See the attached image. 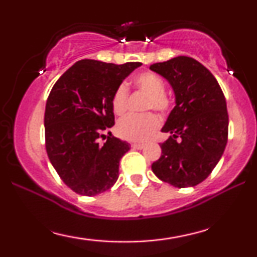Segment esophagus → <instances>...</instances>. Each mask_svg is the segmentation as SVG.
Returning a JSON list of instances; mask_svg holds the SVG:
<instances>
[{
  "mask_svg": "<svg viewBox=\"0 0 257 257\" xmlns=\"http://www.w3.org/2000/svg\"><path fill=\"white\" fill-rule=\"evenodd\" d=\"M132 147H133V149H135V150H141V149H144V147H145V144L135 143V144H133Z\"/></svg>",
  "mask_w": 257,
  "mask_h": 257,
  "instance_id": "34e87169",
  "label": "esophagus"
}]
</instances>
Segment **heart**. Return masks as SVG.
<instances>
[{
  "label": "heart",
  "mask_w": 257,
  "mask_h": 257,
  "mask_svg": "<svg viewBox=\"0 0 257 257\" xmlns=\"http://www.w3.org/2000/svg\"><path fill=\"white\" fill-rule=\"evenodd\" d=\"M134 84L138 90L146 94L145 110L166 113L170 107V99L164 93V82L157 73L144 71L135 76ZM112 110L116 114H124L128 110V89L124 84L116 88L111 99ZM159 126V118L155 113L129 114L118 122L117 132L119 137L129 141H144L149 139Z\"/></svg>",
  "instance_id": "b5f03b06"
}]
</instances>
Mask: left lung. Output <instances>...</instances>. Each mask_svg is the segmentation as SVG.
<instances>
[{
  "label": "left lung",
  "mask_w": 257,
  "mask_h": 257,
  "mask_svg": "<svg viewBox=\"0 0 257 257\" xmlns=\"http://www.w3.org/2000/svg\"><path fill=\"white\" fill-rule=\"evenodd\" d=\"M150 70L166 78L175 94V107L162 128L170 137L161 144L152 172L175 187H193L210 175L225 151V95L213 73L193 58L176 57L152 64Z\"/></svg>",
  "instance_id": "8db88e82"
}]
</instances>
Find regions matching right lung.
Instances as JSON below:
<instances>
[{
    "mask_svg": "<svg viewBox=\"0 0 257 257\" xmlns=\"http://www.w3.org/2000/svg\"><path fill=\"white\" fill-rule=\"evenodd\" d=\"M139 66L141 63L114 65L83 59L53 85L44 112L46 150L58 175L73 192L95 196L118 179L119 161L131 145L108 131L114 124L111 99ZM100 138L106 139L104 144Z\"/></svg>",
    "mask_w": 257,
    "mask_h": 257,
    "instance_id": "obj_1",
    "label": "right lung"
}]
</instances>
